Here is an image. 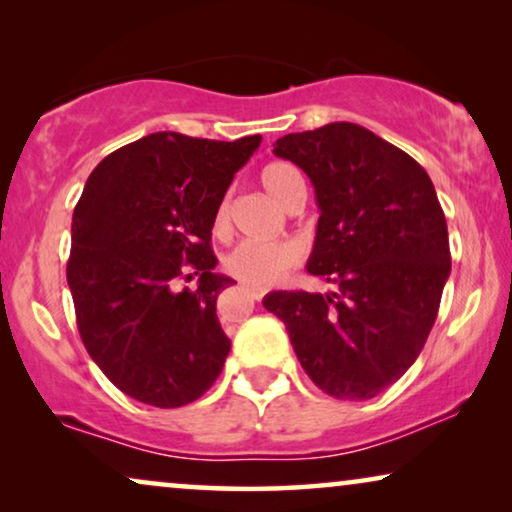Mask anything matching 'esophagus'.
I'll use <instances>...</instances> for the list:
<instances>
[{
    "instance_id": "esophagus-1",
    "label": "esophagus",
    "mask_w": 512,
    "mask_h": 512,
    "mask_svg": "<svg viewBox=\"0 0 512 512\" xmlns=\"http://www.w3.org/2000/svg\"><path fill=\"white\" fill-rule=\"evenodd\" d=\"M247 293H249V296L254 298V300H261V298L265 296V291H263V289H256V286H247Z\"/></svg>"
}]
</instances>
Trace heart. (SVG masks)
I'll list each match as a JSON object with an SVG mask.
<instances>
[{"mask_svg":"<svg viewBox=\"0 0 512 512\" xmlns=\"http://www.w3.org/2000/svg\"><path fill=\"white\" fill-rule=\"evenodd\" d=\"M261 184L272 200L284 207L289 195L303 186L296 167L289 163H268L261 170ZM228 202H221L216 212V228L226 226ZM298 263V247L289 242H242L226 256V270L240 282L256 286V289H268L277 284L293 265Z\"/></svg>","mask_w":512,"mask_h":512,"instance_id":"heart-1","label":"heart"}]
</instances>
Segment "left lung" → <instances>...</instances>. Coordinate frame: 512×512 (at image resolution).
<instances>
[{
	"label": "left lung",
	"mask_w": 512,
	"mask_h": 512,
	"mask_svg": "<svg viewBox=\"0 0 512 512\" xmlns=\"http://www.w3.org/2000/svg\"><path fill=\"white\" fill-rule=\"evenodd\" d=\"M275 156L310 177L321 209L307 272L335 291H275L310 380L340 401H368L401 380L438 317L452 256L436 188L415 158L356 123L291 132Z\"/></svg>",
	"instance_id": "left-lung-1"
}]
</instances>
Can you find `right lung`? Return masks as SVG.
Masks as SVG:
<instances>
[{
  "label": "right lung",
  "mask_w": 512,
  "mask_h": 512,
  "mask_svg": "<svg viewBox=\"0 0 512 512\" xmlns=\"http://www.w3.org/2000/svg\"><path fill=\"white\" fill-rule=\"evenodd\" d=\"M261 135L216 142L153 132L90 172L72 219L67 284L81 340L123 394L156 408L193 403L216 382L230 340L216 296L212 228ZM188 269L198 290L173 289Z\"/></svg>",
  "instance_id": "obj_1"
}]
</instances>
